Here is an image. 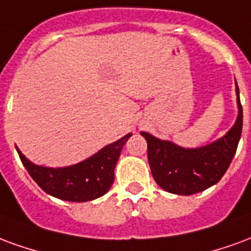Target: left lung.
Segmentation results:
<instances>
[{"instance_id":"1","label":"left lung","mask_w":251,"mask_h":251,"mask_svg":"<svg viewBox=\"0 0 251 251\" xmlns=\"http://www.w3.org/2000/svg\"><path fill=\"white\" fill-rule=\"evenodd\" d=\"M238 98V118L222 139L201 148H182L171 142L160 140L147 132L148 163L155 182L168 193L191 195L218 183L234 158L242 133V105Z\"/></svg>"}]
</instances>
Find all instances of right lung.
Segmentation results:
<instances>
[{"label":"right lung","instance_id":"add662e5","mask_svg":"<svg viewBox=\"0 0 251 251\" xmlns=\"http://www.w3.org/2000/svg\"><path fill=\"white\" fill-rule=\"evenodd\" d=\"M131 135L128 133L118 142L108 144L81 163L64 168L36 166L18 148L17 152L29 175L45 193L69 202H88L103 197L111 188L115 180V166Z\"/></svg>","mask_w":251,"mask_h":251}]
</instances>
